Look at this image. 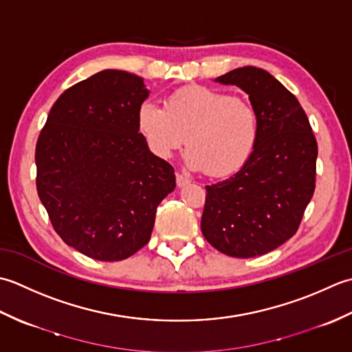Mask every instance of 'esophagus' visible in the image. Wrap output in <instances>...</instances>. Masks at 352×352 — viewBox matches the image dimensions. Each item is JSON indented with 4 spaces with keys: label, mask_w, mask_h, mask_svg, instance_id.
<instances>
[{
    "label": "esophagus",
    "mask_w": 352,
    "mask_h": 352,
    "mask_svg": "<svg viewBox=\"0 0 352 352\" xmlns=\"http://www.w3.org/2000/svg\"><path fill=\"white\" fill-rule=\"evenodd\" d=\"M190 182H191V181H190V177H186V176L181 175V173H177V175H176V184H177L179 188H182V186L188 185Z\"/></svg>",
    "instance_id": "1"
}]
</instances>
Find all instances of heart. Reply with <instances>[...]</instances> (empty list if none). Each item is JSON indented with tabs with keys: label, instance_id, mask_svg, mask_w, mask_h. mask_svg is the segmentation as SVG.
<instances>
[{
	"label": "heart",
	"instance_id": "heart-1",
	"mask_svg": "<svg viewBox=\"0 0 352 352\" xmlns=\"http://www.w3.org/2000/svg\"><path fill=\"white\" fill-rule=\"evenodd\" d=\"M136 120L157 157L168 160L185 142L186 167L211 176H226L245 166L260 132L252 106L205 86L173 92L166 109L147 100Z\"/></svg>",
	"mask_w": 352,
	"mask_h": 352
}]
</instances>
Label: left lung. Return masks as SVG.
<instances>
[{
    "label": "left lung",
    "instance_id": "left-lung-1",
    "mask_svg": "<svg viewBox=\"0 0 352 352\" xmlns=\"http://www.w3.org/2000/svg\"><path fill=\"white\" fill-rule=\"evenodd\" d=\"M214 82L246 92L260 132L245 166L205 186L200 229L221 254L260 256L298 231L316 186L318 142L298 98L267 71L235 68Z\"/></svg>",
    "mask_w": 352,
    "mask_h": 352
}]
</instances>
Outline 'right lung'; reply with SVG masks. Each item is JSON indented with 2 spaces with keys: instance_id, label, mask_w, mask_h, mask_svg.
<instances>
[{
  "instance_id": "1",
  "label": "right lung",
  "mask_w": 352,
  "mask_h": 352,
  "mask_svg": "<svg viewBox=\"0 0 352 352\" xmlns=\"http://www.w3.org/2000/svg\"><path fill=\"white\" fill-rule=\"evenodd\" d=\"M148 94L140 76L100 71L56 100L36 144V186L54 231L94 260L146 246L157 205L176 188L173 167L140 133Z\"/></svg>"
}]
</instances>
